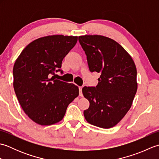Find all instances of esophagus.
<instances>
[{
	"mask_svg": "<svg viewBox=\"0 0 159 159\" xmlns=\"http://www.w3.org/2000/svg\"><path fill=\"white\" fill-rule=\"evenodd\" d=\"M79 96H80V97H83V93H82V89H83V87H79Z\"/></svg>",
	"mask_w": 159,
	"mask_h": 159,
	"instance_id": "1",
	"label": "esophagus"
}]
</instances>
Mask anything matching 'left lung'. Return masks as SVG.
<instances>
[{
    "label": "left lung",
    "mask_w": 159,
    "mask_h": 159,
    "mask_svg": "<svg viewBox=\"0 0 159 159\" xmlns=\"http://www.w3.org/2000/svg\"><path fill=\"white\" fill-rule=\"evenodd\" d=\"M79 41L91 72L100 73L96 87L83 88L89 107L84 111L87 122L109 128L130 109L137 89V69L133 59L113 39L102 35H83Z\"/></svg>",
    "instance_id": "obj_1"
}]
</instances>
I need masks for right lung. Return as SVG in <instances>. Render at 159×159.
<instances>
[{"label":"right lung","mask_w":159,"mask_h":159,"mask_svg":"<svg viewBox=\"0 0 159 159\" xmlns=\"http://www.w3.org/2000/svg\"><path fill=\"white\" fill-rule=\"evenodd\" d=\"M78 37L50 35L35 39L20 53L13 69V88L23 111L35 123L48 126L59 122L69 104L79 96L72 83L50 78L63 72L62 61Z\"/></svg>","instance_id":"add662e5"}]
</instances>
